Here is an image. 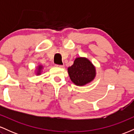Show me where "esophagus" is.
<instances>
[{"label": "esophagus", "instance_id": "34e87169", "mask_svg": "<svg viewBox=\"0 0 134 134\" xmlns=\"http://www.w3.org/2000/svg\"><path fill=\"white\" fill-rule=\"evenodd\" d=\"M55 67H60V68H62V67H64V65H55Z\"/></svg>", "mask_w": 134, "mask_h": 134}]
</instances>
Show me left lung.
<instances>
[{
	"label": "left lung",
	"instance_id": "left-lung-1",
	"mask_svg": "<svg viewBox=\"0 0 134 134\" xmlns=\"http://www.w3.org/2000/svg\"><path fill=\"white\" fill-rule=\"evenodd\" d=\"M72 82L78 86H83L93 81L96 77L95 66L86 57H77L74 64L67 69Z\"/></svg>",
	"mask_w": 134,
	"mask_h": 134
}]
</instances>
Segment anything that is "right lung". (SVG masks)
<instances>
[{
	"instance_id": "obj_1",
	"label": "right lung",
	"mask_w": 134,
	"mask_h": 134,
	"mask_svg": "<svg viewBox=\"0 0 134 134\" xmlns=\"http://www.w3.org/2000/svg\"><path fill=\"white\" fill-rule=\"evenodd\" d=\"M43 69V66L42 65H39L38 66V67L36 68V74L37 75V76H39V75L41 74Z\"/></svg>"
}]
</instances>
